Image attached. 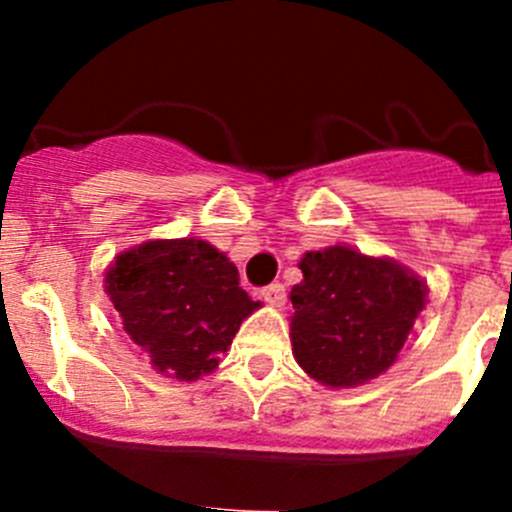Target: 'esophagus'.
Instances as JSON below:
<instances>
[{"mask_svg": "<svg viewBox=\"0 0 512 512\" xmlns=\"http://www.w3.org/2000/svg\"><path fill=\"white\" fill-rule=\"evenodd\" d=\"M262 299H265L270 307H285L287 302V292L280 282H272V285L262 287Z\"/></svg>", "mask_w": 512, "mask_h": 512, "instance_id": "esophagus-1", "label": "esophagus"}]
</instances>
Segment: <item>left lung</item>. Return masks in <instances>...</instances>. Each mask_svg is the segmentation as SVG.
I'll use <instances>...</instances> for the list:
<instances>
[{
    "mask_svg": "<svg viewBox=\"0 0 512 512\" xmlns=\"http://www.w3.org/2000/svg\"><path fill=\"white\" fill-rule=\"evenodd\" d=\"M292 287V354L319 384L352 389L384 374L404 349L428 287L409 267L347 245L304 252Z\"/></svg>",
    "mask_w": 512,
    "mask_h": 512,
    "instance_id": "1",
    "label": "left lung"
}]
</instances>
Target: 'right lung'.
Listing matches in <instances>:
<instances>
[{"label":"right lung","instance_id":"add662e5","mask_svg":"<svg viewBox=\"0 0 512 512\" xmlns=\"http://www.w3.org/2000/svg\"><path fill=\"white\" fill-rule=\"evenodd\" d=\"M106 294L153 369L178 381L218 369L240 324L262 307L240 287L225 252L195 237L121 252L106 270Z\"/></svg>","mask_w":512,"mask_h":512}]
</instances>
